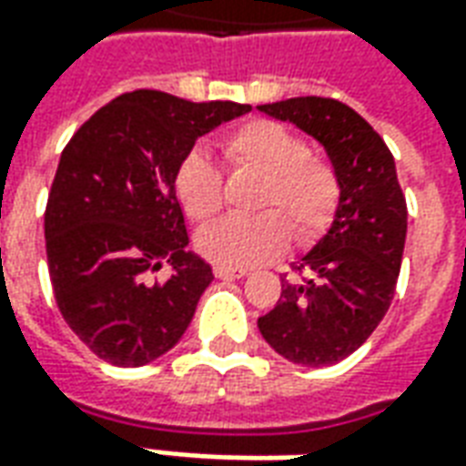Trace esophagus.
Instances as JSON below:
<instances>
[{"label":"esophagus","instance_id":"34e87169","mask_svg":"<svg viewBox=\"0 0 466 466\" xmlns=\"http://www.w3.org/2000/svg\"><path fill=\"white\" fill-rule=\"evenodd\" d=\"M214 277L217 279H242L247 277L244 269H229V267H214Z\"/></svg>","mask_w":466,"mask_h":466}]
</instances>
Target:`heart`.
I'll return each instance as SVG.
<instances>
[{"instance_id": "obj_1", "label": "heart", "mask_w": 466, "mask_h": 466, "mask_svg": "<svg viewBox=\"0 0 466 466\" xmlns=\"http://www.w3.org/2000/svg\"><path fill=\"white\" fill-rule=\"evenodd\" d=\"M234 169L262 174L254 209L272 212L227 217L197 234V249L217 267L249 269L287 249L289 229L297 244L314 242L332 224L342 184L332 164L309 154L304 137L272 119L239 124L222 139ZM174 192L192 222H207L222 207V174L202 152H189L174 172Z\"/></svg>"}]
</instances>
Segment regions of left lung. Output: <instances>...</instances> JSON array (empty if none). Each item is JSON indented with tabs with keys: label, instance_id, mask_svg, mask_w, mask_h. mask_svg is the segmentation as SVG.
Listing matches in <instances>:
<instances>
[{
	"label": "left lung",
	"instance_id": "left-lung-1",
	"mask_svg": "<svg viewBox=\"0 0 466 466\" xmlns=\"http://www.w3.org/2000/svg\"><path fill=\"white\" fill-rule=\"evenodd\" d=\"M259 112L314 137L339 174L342 197L329 232L294 264L302 279H282L279 302L257 322L284 360L329 367L360 350L390 309L407 239V202L387 144L351 106L294 96Z\"/></svg>",
	"mask_w": 466,
	"mask_h": 466
}]
</instances>
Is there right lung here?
I'll use <instances>...</instances> for the list:
<instances>
[{"mask_svg":"<svg viewBox=\"0 0 466 466\" xmlns=\"http://www.w3.org/2000/svg\"><path fill=\"white\" fill-rule=\"evenodd\" d=\"M252 112L137 89L89 116L46 199L49 279L69 329L115 367H142L182 339L212 267L187 252L174 172L214 127ZM173 264L169 280L153 274Z\"/></svg>","mask_w":466,"mask_h":466,"instance_id":"right-lung-1","label":"right lung"}]
</instances>
